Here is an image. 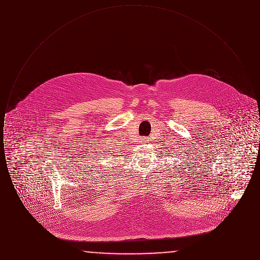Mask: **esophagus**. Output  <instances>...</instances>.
I'll return each instance as SVG.
<instances>
[{
  "label": "esophagus",
  "mask_w": 260,
  "mask_h": 260,
  "mask_svg": "<svg viewBox=\"0 0 260 260\" xmlns=\"http://www.w3.org/2000/svg\"><path fill=\"white\" fill-rule=\"evenodd\" d=\"M142 143H148L149 141H150V139H149V137L147 136H143V137H141V140H140Z\"/></svg>",
  "instance_id": "34e87169"
}]
</instances>
